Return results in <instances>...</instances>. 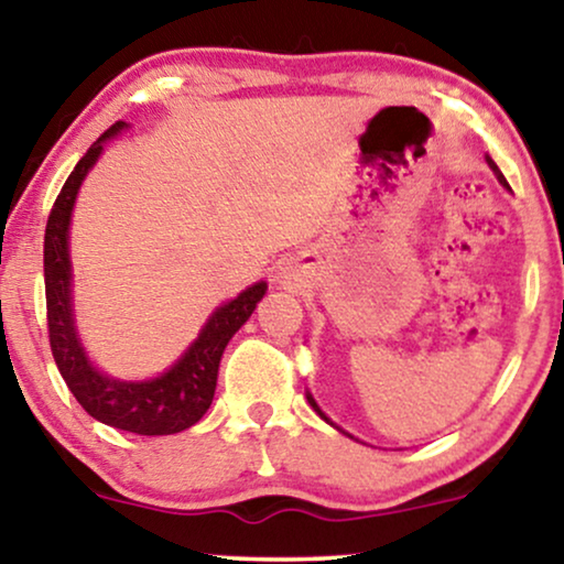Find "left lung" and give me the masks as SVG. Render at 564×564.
<instances>
[{
  "instance_id": "1",
  "label": "left lung",
  "mask_w": 564,
  "mask_h": 564,
  "mask_svg": "<svg viewBox=\"0 0 564 564\" xmlns=\"http://www.w3.org/2000/svg\"><path fill=\"white\" fill-rule=\"evenodd\" d=\"M488 164L492 166V172H496V174H498V180H500V182H503V184H508V182H506V176L498 172V166H496V164H492V159H488ZM307 403H311V405H313V411H315V413H318L323 421H328V419H326V413H323V411H321V408H318V403H315V398L311 395V392H307ZM328 423H330V421H328Z\"/></svg>"
}]
</instances>
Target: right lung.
Masks as SVG:
<instances>
[{
	"label": "right lung",
	"instance_id": "right-lung-1",
	"mask_svg": "<svg viewBox=\"0 0 564 564\" xmlns=\"http://www.w3.org/2000/svg\"><path fill=\"white\" fill-rule=\"evenodd\" d=\"M126 122H115L91 143L74 172L61 187L51 207L43 241L45 311H48V338L56 367L68 390L91 419L107 426L141 436H166L195 426L213 403L218 367L226 346L238 328L249 321L253 307L267 292V282L243 290L228 305L218 307L199 330L187 354L166 375L149 382H122L99 372L84 354L72 315V264H68V218L79 184L95 164L102 143L120 133Z\"/></svg>",
	"mask_w": 564,
	"mask_h": 564
}]
</instances>
